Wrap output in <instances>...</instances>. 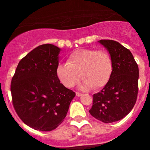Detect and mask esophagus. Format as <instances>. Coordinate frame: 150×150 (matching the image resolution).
<instances>
[{
  "label": "esophagus",
  "instance_id": "34e87169",
  "mask_svg": "<svg viewBox=\"0 0 150 150\" xmlns=\"http://www.w3.org/2000/svg\"><path fill=\"white\" fill-rule=\"evenodd\" d=\"M83 95V93H79V92H76V96H81Z\"/></svg>",
  "mask_w": 150,
  "mask_h": 150
}]
</instances>
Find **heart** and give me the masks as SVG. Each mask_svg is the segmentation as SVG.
Returning <instances> with one entry per match:
<instances>
[{"label":"heart","mask_w":150,"mask_h":150,"mask_svg":"<svg viewBox=\"0 0 150 150\" xmlns=\"http://www.w3.org/2000/svg\"><path fill=\"white\" fill-rule=\"evenodd\" d=\"M113 70V61L110 53L105 50L82 48L72 52L67 59V64H59L57 75L67 88H72L81 78L83 87L97 90L108 83Z\"/></svg>","instance_id":"obj_1"}]
</instances>
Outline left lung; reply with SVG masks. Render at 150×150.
Masks as SVG:
<instances>
[{"label": "left lung", "mask_w": 150, "mask_h": 150, "mask_svg": "<svg viewBox=\"0 0 150 150\" xmlns=\"http://www.w3.org/2000/svg\"><path fill=\"white\" fill-rule=\"evenodd\" d=\"M113 61V70L108 83L93 95L90 114L105 122L118 121L135 105L138 95L139 67L131 51L118 42L101 40Z\"/></svg>", "instance_id": "8db88e82"}]
</instances>
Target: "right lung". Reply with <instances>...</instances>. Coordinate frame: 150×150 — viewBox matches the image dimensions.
I'll return each mask as SVG.
<instances>
[{"label":"right lung","instance_id":"1","mask_svg":"<svg viewBox=\"0 0 150 150\" xmlns=\"http://www.w3.org/2000/svg\"><path fill=\"white\" fill-rule=\"evenodd\" d=\"M60 49L52 44L34 48L21 59L11 83L12 103L27 125L38 131L57 128L75 93L57 78Z\"/></svg>","mask_w":150,"mask_h":150}]
</instances>
